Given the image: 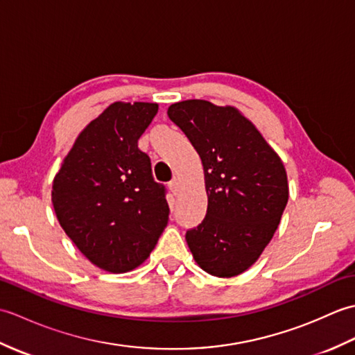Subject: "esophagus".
Segmentation results:
<instances>
[{
  "label": "esophagus",
  "instance_id": "34e87169",
  "mask_svg": "<svg viewBox=\"0 0 355 355\" xmlns=\"http://www.w3.org/2000/svg\"><path fill=\"white\" fill-rule=\"evenodd\" d=\"M169 189L172 191L173 195H178V192H180V182H178L177 178H173L172 182L169 183Z\"/></svg>",
  "mask_w": 355,
  "mask_h": 355
}]
</instances>
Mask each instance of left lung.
<instances>
[{
	"label": "left lung",
	"mask_w": 355,
	"mask_h": 355,
	"mask_svg": "<svg viewBox=\"0 0 355 355\" xmlns=\"http://www.w3.org/2000/svg\"><path fill=\"white\" fill-rule=\"evenodd\" d=\"M168 116L205 169L207 214L186 233L193 259L218 277L244 273L281 223L288 201L284 163L235 107L192 99L172 103Z\"/></svg>",
	"instance_id": "left-lung-1"
}]
</instances>
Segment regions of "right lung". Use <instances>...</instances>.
Listing matches in <instances>:
<instances>
[{
    "instance_id": "add662e5",
    "label": "right lung",
    "mask_w": 355,
    "mask_h": 355,
    "mask_svg": "<svg viewBox=\"0 0 355 355\" xmlns=\"http://www.w3.org/2000/svg\"><path fill=\"white\" fill-rule=\"evenodd\" d=\"M157 103L114 102L89 122L53 180L58 221L80 253L110 273L148 259L168 225L164 186L137 141Z\"/></svg>"
}]
</instances>
